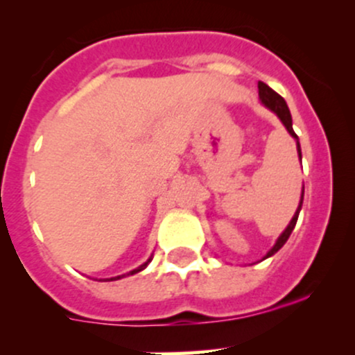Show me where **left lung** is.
Here are the masks:
<instances>
[{"mask_svg":"<svg viewBox=\"0 0 355 355\" xmlns=\"http://www.w3.org/2000/svg\"><path fill=\"white\" fill-rule=\"evenodd\" d=\"M258 94H260L261 102H263L265 105L268 107V109H272L273 112L277 114L278 117H280V121L284 122V125L286 127V130H288V132L292 134V137L298 139V135H297L295 132H293V127H292V115H290V110H288V107H286V102L284 101V97H282V95H278L277 92H275V90L270 89V87L266 85V83H263V82H258ZM297 149H298V156L302 157V150H300V144H298V141H297ZM302 201H304V193H302L300 205H298V209L295 211V214H293L292 221H290V225L286 226V230L284 231V233L280 234V238H278L277 243H275L273 248L270 250L268 253H266V257H265V258L272 257V254L277 253L278 250H280L282 246L285 245L286 240H288V238H290V234H292V231H293V228H295V225H297L298 213H300V209H302Z\"/></svg>","mask_w":355,"mask_h":355,"instance_id":"obj_1","label":"left lung"}]
</instances>
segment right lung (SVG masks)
Wrapping results in <instances>:
<instances>
[{
    "mask_svg": "<svg viewBox=\"0 0 355 355\" xmlns=\"http://www.w3.org/2000/svg\"><path fill=\"white\" fill-rule=\"evenodd\" d=\"M150 261V260H149ZM149 261H147V263H149ZM147 263H144V265H141L139 266V268H135V270H132V272H130V275H134V273H137V272H141V270H144L146 266H147ZM119 278L121 277H115V278H110V280H119Z\"/></svg>",
    "mask_w": 355,
    "mask_h": 355,
    "instance_id": "right-lung-1",
    "label": "right lung"
}]
</instances>
